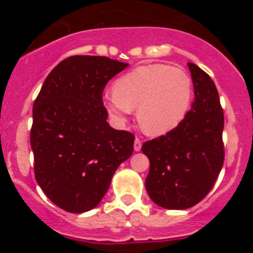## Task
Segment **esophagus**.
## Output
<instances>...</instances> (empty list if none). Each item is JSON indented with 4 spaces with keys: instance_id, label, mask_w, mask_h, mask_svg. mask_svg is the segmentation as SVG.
<instances>
[{
    "instance_id": "34e87169",
    "label": "esophagus",
    "mask_w": 253,
    "mask_h": 253,
    "mask_svg": "<svg viewBox=\"0 0 253 253\" xmlns=\"http://www.w3.org/2000/svg\"><path fill=\"white\" fill-rule=\"evenodd\" d=\"M141 148H142L141 139L136 138L134 139V150H136V152H139V150H141Z\"/></svg>"
}]
</instances>
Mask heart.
<instances>
[{
  "label": "heart",
  "instance_id": "obj_1",
  "mask_svg": "<svg viewBox=\"0 0 253 253\" xmlns=\"http://www.w3.org/2000/svg\"><path fill=\"white\" fill-rule=\"evenodd\" d=\"M193 84L188 73L168 65L139 66L120 77L115 89L103 96L110 119L124 126L137 109L141 128L150 136H163L182 122L190 110Z\"/></svg>",
  "mask_w": 253,
  "mask_h": 253
}]
</instances>
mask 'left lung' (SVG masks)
Masks as SVG:
<instances>
[{"instance_id":"8db88e82","label":"left lung","mask_w":253,"mask_h":253,"mask_svg":"<svg viewBox=\"0 0 253 253\" xmlns=\"http://www.w3.org/2000/svg\"><path fill=\"white\" fill-rule=\"evenodd\" d=\"M195 103L180 125L142 145L150 163L145 188L154 203L186 209L203 200L224 163V112L211 78L188 62Z\"/></svg>"}]
</instances>
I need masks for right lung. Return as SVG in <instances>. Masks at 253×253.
I'll return each mask as SVG.
<instances>
[{
    "label": "right lung",
    "mask_w": 253,
    "mask_h": 253,
    "mask_svg": "<svg viewBox=\"0 0 253 253\" xmlns=\"http://www.w3.org/2000/svg\"><path fill=\"white\" fill-rule=\"evenodd\" d=\"M127 66L105 56H71L51 71L35 99V178L63 211L95 208L117 168L133 153L134 136L109 126L103 103L108 82Z\"/></svg>",
    "instance_id": "right-lung-1"
}]
</instances>
